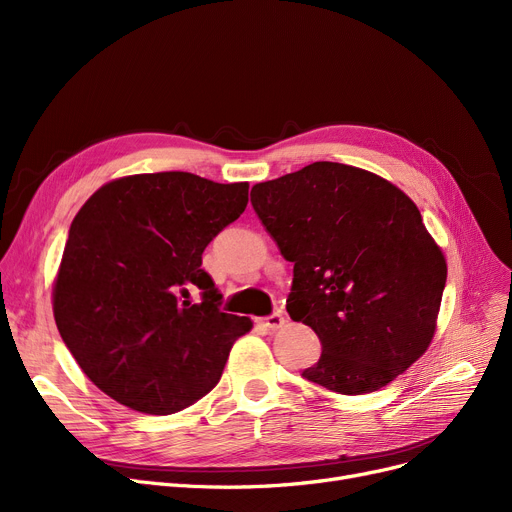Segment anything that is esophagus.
Wrapping results in <instances>:
<instances>
[{"label": "esophagus", "mask_w": 512, "mask_h": 512, "mask_svg": "<svg viewBox=\"0 0 512 512\" xmlns=\"http://www.w3.org/2000/svg\"><path fill=\"white\" fill-rule=\"evenodd\" d=\"M284 324H286V317H284L280 311H276V313H272V315H267V317L263 319V326L270 328V330H278V328H282Z\"/></svg>", "instance_id": "esophagus-1"}]
</instances>
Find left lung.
Masks as SVG:
<instances>
[{"label":"left lung","mask_w":512,"mask_h":512,"mask_svg":"<svg viewBox=\"0 0 512 512\" xmlns=\"http://www.w3.org/2000/svg\"><path fill=\"white\" fill-rule=\"evenodd\" d=\"M251 205L294 263L288 315L321 342L305 380L367 394L427 351L446 259L400 188L367 170L315 161L255 184Z\"/></svg>","instance_id":"1"}]
</instances>
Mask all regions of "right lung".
<instances>
[{
    "mask_svg": "<svg viewBox=\"0 0 512 512\" xmlns=\"http://www.w3.org/2000/svg\"><path fill=\"white\" fill-rule=\"evenodd\" d=\"M247 201V182L157 172L103 184L76 213L53 317L80 369L120 405L170 415L220 382L253 324L220 309L201 255Z\"/></svg>",
    "mask_w": 512,
    "mask_h": 512,
    "instance_id": "1",
    "label": "right lung"
}]
</instances>
